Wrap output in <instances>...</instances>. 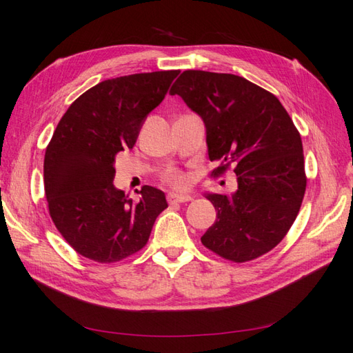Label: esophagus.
<instances>
[{
	"label": "esophagus",
	"mask_w": 353,
	"mask_h": 353,
	"mask_svg": "<svg viewBox=\"0 0 353 353\" xmlns=\"http://www.w3.org/2000/svg\"><path fill=\"white\" fill-rule=\"evenodd\" d=\"M190 200H192L190 194H177V192H170L168 194L170 203H183V202H190Z\"/></svg>",
	"instance_id": "34e87169"
}]
</instances>
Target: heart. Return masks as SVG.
<instances>
[{
  "mask_svg": "<svg viewBox=\"0 0 353 353\" xmlns=\"http://www.w3.org/2000/svg\"><path fill=\"white\" fill-rule=\"evenodd\" d=\"M165 179H167V181L171 185H174V186H183L186 183L185 176L182 174V172H179V171H170L168 174L165 176Z\"/></svg>",
  "mask_w": 353,
  "mask_h": 353,
  "instance_id": "heart-1",
  "label": "heart"
}]
</instances>
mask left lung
Segmentation results:
<instances>
[{"label": "left lung", "instance_id": "8db88e82", "mask_svg": "<svg viewBox=\"0 0 353 353\" xmlns=\"http://www.w3.org/2000/svg\"><path fill=\"white\" fill-rule=\"evenodd\" d=\"M206 128L212 172L234 165L237 191L205 192L217 219L202 243L243 263L277 246L291 230L305 197L306 174L299 130L281 102L265 88L230 73L186 70L172 84Z\"/></svg>", "mask_w": 353, "mask_h": 353}]
</instances>
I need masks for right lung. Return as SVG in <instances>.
Wrapping results in <instances>:
<instances>
[{
    "label": "right lung",
    "mask_w": 353,
    "mask_h": 353,
    "mask_svg": "<svg viewBox=\"0 0 353 353\" xmlns=\"http://www.w3.org/2000/svg\"><path fill=\"white\" fill-rule=\"evenodd\" d=\"M179 73H136L99 82L68 107L47 145L48 212L67 243L90 260L114 263L142 250L168 206L154 186H142L137 203L116 190L114 156L134 147L145 119Z\"/></svg>",
    "instance_id": "add662e5"
}]
</instances>
